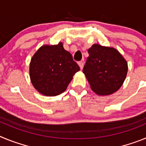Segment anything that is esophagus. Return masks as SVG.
Masks as SVG:
<instances>
[{
	"label": "esophagus",
	"mask_w": 146,
	"mask_h": 146,
	"mask_svg": "<svg viewBox=\"0 0 146 146\" xmlns=\"http://www.w3.org/2000/svg\"><path fill=\"white\" fill-rule=\"evenodd\" d=\"M78 65L80 66V69H82V68H83V66H84V62H83V61H79V62H78Z\"/></svg>",
	"instance_id": "esophagus-1"
}]
</instances>
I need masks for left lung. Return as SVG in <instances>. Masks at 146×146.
Listing matches in <instances>:
<instances>
[{
	"label": "left lung",
	"instance_id": "obj_1",
	"mask_svg": "<svg viewBox=\"0 0 146 146\" xmlns=\"http://www.w3.org/2000/svg\"><path fill=\"white\" fill-rule=\"evenodd\" d=\"M82 69L91 88L98 95H109L117 91L124 82L127 63L118 50L94 44Z\"/></svg>",
	"mask_w": 146,
	"mask_h": 146
}]
</instances>
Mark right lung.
<instances>
[{
	"label": "right lung",
	"mask_w": 146,
	"mask_h": 146,
	"mask_svg": "<svg viewBox=\"0 0 146 146\" xmlns=\"http://www.w3.org/2000/svg\"><path fill=\"white\" fill-rule=\"evenodd\" d=\"M80 70L70 52L64 50L63 44L44 45L38 50L30 64L32 84L45 96H57L64 92Z\"/></svg>",
	"instance_id": "obj_1"
}]
</instances>
